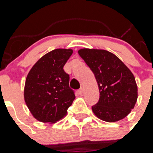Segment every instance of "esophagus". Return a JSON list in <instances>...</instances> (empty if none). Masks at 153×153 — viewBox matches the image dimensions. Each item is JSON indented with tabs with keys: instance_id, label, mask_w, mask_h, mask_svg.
Here are the masks:
<instances>
[{
	"instance_id": "1",
	"label": "esophagus",
	"mask_w": 153,
	"mask_h": 153,
	"mask_svg": "<svg viewBox=\"0 0 153 153\" xmlns=\"http://www.w3.org/2000/svg\"><path fill=\"white\" fill-rule=\"evenodd\" d=\"M83 93V88H80V89H79V90H77V93H78V94H79V95H81V94H82Z\"/></svg>"
}]
</instances>
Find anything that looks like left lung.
<instances>
[{
  "label": "left lung",
  "mask_w": 153,
  "mask_h": 153,
  "mask_svg": "<svg viewBox=\"0 0 153 153\" xmlns=\"http://www.w3.org/2000/svg\"><path fill=\"white\" fill-rule=\"evenodd\" d=\"M93 72L100 90V99L92 106L100 120L113 123L125 118L137 100V85L129 69L112 53L104 50L78 51Z\"/></svg>",
  "instance_id": "left-lung-1"
}]
</instances>
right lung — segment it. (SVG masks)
Returning a JSON list of instances; mask_svg holds the SVG:
<instances>
[{
  "instance_id": "obj_1",
  "label": "right lung",
  "mask_w": 153,
  "mask_h": 153,
  "mask_svg": "<svg viewBox=\"0 0 153 153\" xmlns=\"http://www.w3.org/2000/svg\"><path fill=\"white\" fill-rule=\"evenodd\" d=\"M72 50L56 49L42 56L27 76L24 100L40 122L56 123L67 113L75 99L69 86L70 75L63 70Z\"/></svg>"
}]
</instances>
